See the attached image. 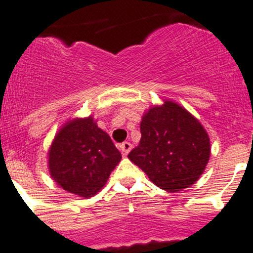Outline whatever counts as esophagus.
<instances>
[{
	"label": "esophagus",
	"instance_id": "1",
	"mask_svg": "<svg viewBox=\"0 0 253 253\" xmlns=\"http://www.w3.org/2000/svg\"><path fill=\"white\" fill-rule=\"evenodd\" d=\"M131 147H132V145L129 142H127V141H125V142H122L121 145H120V150H121L122 155H125V156L128 154L129 150H131Z\"/></svg>",
	"mask_w": 253,
	"mask_h": 253
}]
</instances>
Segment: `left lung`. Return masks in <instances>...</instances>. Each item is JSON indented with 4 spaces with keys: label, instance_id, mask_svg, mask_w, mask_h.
<instances>
[{
    "label": "left lung",
    "instance_id": "left-lung-1",
    "mask_svg": "<svg viewBox=\"0 0 253 253\" xmlns=\"http://www.w3.org/2000/svg\"><path fill=\"white\" fill-rule=\"evenodd\" d=\"M140 129V143L128 159L155 185L179 192L203 174L211 156L208 133L183 107L170 101L152 107L143 116Z\"/></svg>",
    "mask_w": 253,
    "mask_h": 253
}]
</instances>
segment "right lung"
Instances as JSON below:
<instances>
[{
  "instance_id": "right-lung-1",
  "label": "right lung",
  "mask_w": 253,
  "mask_h": 253,
  "mask_svg": "<svg viewBox=\"0 0 253 253\" xmlns=\"http://www.w3.org/2000/svg\"><path fill=\"white\" fill-rule=\"evenodd\" d=\"M121 152L92 117L65 125L49 151L50 175L59 186L84 198L93 197L121 161Z\"/></svg>"
}]
</instances>
